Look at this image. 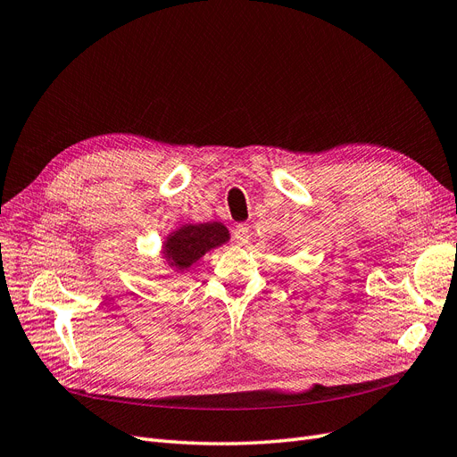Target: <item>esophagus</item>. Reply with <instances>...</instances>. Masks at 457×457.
<instances>
[{
	"label": "esophagus",
	"instance_id": "34e87169",
	"mask_svg": "<svg viewBox=\"0 0 457 457\" xmlns=\"http://www.w3.org/2000/svg\"><path fill=\"white\" fill-rule=\"evenodd\" d=\"M233 237H235V241H237L239 245L248 243V237H250V226H248V224H239V226H235V229H233Z\"/></svg>",
	"mask_w": 457,
	"mask_h": 457
}]
</instances>
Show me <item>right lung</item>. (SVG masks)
Instances as JSON below:
<instances>
[{"instance_id":"add662e5","label":"right lung","mask_w":457,"mask_h":457,"mask_svg":"<svg viewBox=\"0 0 457 457\" xmlns=\"http://www.w3.org/2000/svg\"><path fill=\"white\" fill-rule=\"evenodd\" d=\"M228 237V229L218 222L188 226L179 229L167 239L165 252L167 256H171L173 263L179 269H184L190 267L201 256H205V252H209L211 248L226 243Z\"/></svg>"}]
</instances>
